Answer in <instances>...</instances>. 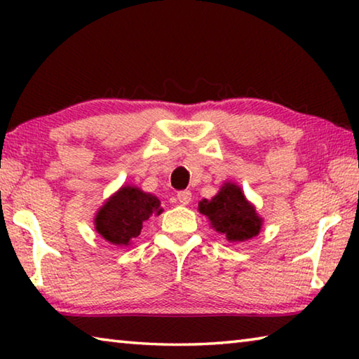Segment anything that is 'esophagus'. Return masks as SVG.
I'll list each match as a JSON object with an SVG mask.
<instances>
[{
	"label": "esophagus",
	"mask_w": 359,
	"mask_h": 359,
	"mask_svg": "<svg viewBox=\"0 0 359 359\" xmlns=\"http://www.w3.org/2000/svg\"><path fill=\"white\" fill-rule=\"evenodd\" d=\"M177 199H179V203L184 204V205L190 204V203H191V191H190V190L179 191V193H177Z\"/></svg>",
	"instance_id": "1"
}]
</instances>
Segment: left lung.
<instances>
[{"label":"left lung","mask_w":359,"mask_h":359,"mask_svg":"<svg viewBox=\"0 0 359 359\" xmlns=\"http://www.w3.org/2000/svg\"><path fill=\"white\" fill-rule=\"evenodd\" d=\"M199 212L209 218L217 233L226 236L229 242H244L258 236L263 218L255 205L247 201L244 191L233 182L223 184L214 198L203 199L198 205Z\"/></svg>","instance_id":"obj_1"}]
</instances>
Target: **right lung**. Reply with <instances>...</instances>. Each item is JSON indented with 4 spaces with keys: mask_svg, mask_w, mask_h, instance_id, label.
<instances>
[{
    "mask_svg": "<svg viewBox=\"0 0 359 359\" xmlns=\"http://www.w3.org/2000/svg\"><path fill=\"white\" fill-rule=\"evenodd\" d=\"M160 204V199L141 188L121 187L95 215L96 233L117 247L130 245L141 234L142 223L161 214Z\"/></svg>",
    "mask_w": 359,
    "mask_h": 359,
    "instance_id": "right-lung-1",
    "label": "right lung"
}]
</instances>
